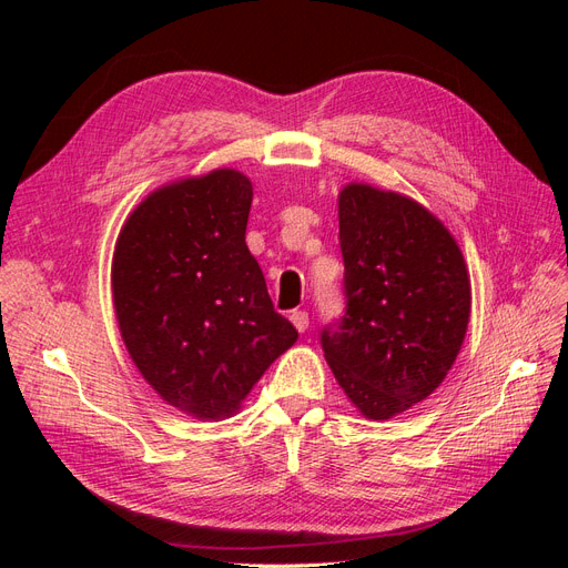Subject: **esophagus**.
Returning <instances> with one entry per match:
<instances>
[{"label": "esophagus", "mask_w": 568, "mask_h": 568, "mask_svg": "<svg viewBox=\"0 0 568 568\" xmlns=\"http://www.w3.org/2000/svg\"><path fill=\"white\" fill-rule=\"evenodd\" d=\"M291 322H294V326H296L301 334L307 329V326H311V317H307L305 311H294V313H291Z\"/></svg>", "instance_id": "34e87169"}]
</instances>
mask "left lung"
Instances as JSON below:
<instances>
[{
    "instance_id": "1",
    "label": "left lung",
    "mask_w": 568,
    "mask_h": 568,
    "mask_svg": "<svg viewBox=\"0 0 568 568\" xmlns=\"http://www.w3.org/2000/svg\"><path fill=\"white\" fill-rule=\"evenodd\" d=\"M346 315L324 357L359 415L384 422L426 400L467 336L471 282L459 244L422 203L351 182L338 192Z\"/></svg>"
}]
</instances>
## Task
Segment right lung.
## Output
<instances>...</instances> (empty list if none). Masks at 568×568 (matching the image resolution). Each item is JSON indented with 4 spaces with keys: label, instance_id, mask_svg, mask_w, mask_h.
<instances>
[{
    "label": "right lung",
    "instance_id": "obj_1",
    "mask_svg": "<svg viewBox=\"0 0 568 568\" xmlns=\"http://www.w3.org/2000/svg\"><path fill=\"white\" fill-rule=\"evenodd\" d=\"M251 201L234 168L168 182L128 215L113 251V307L134 367L201 422L236 415L298 338L246 246Z\"/></svg>",
    "mask_w": 568,
    "mask_h": 568
}]
</instances>
